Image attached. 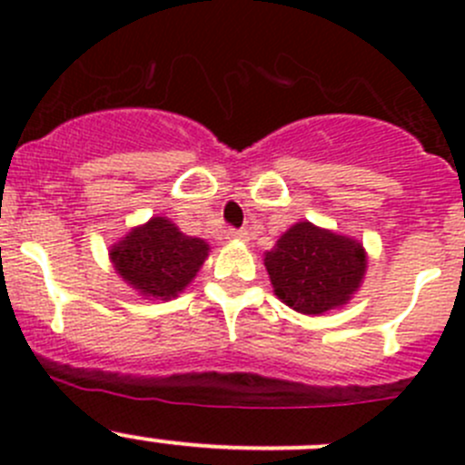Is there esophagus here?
Here are the masks:
<instances>
[{
    "label": "esophagus",
    "mask_w": 465,
    "mask_h": 465,
    "mask_svg": "<svg viewBox=\"0 0 465 465\" xmlns=\"http://www.w3.org/2000/svg\"><path fill=\"white\" fill-rule=\"evenodd\" d=\"M224 236H227L229 241H242V238H247V232L245 229H227Z\"/></svg>",
    "instance_id": "1"
}]
</instances>
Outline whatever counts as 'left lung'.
Returning <instances> with one entry per match:
<instances>
[{"label": "left lung", "mask_w": 465, "mask_h": 465, "mask_svg": "<svg viewBox=\"0 0 465 465\" xmlns=\"http://www.w3.org/2000/svg\"><path fill=\"white\" fill-rule=\"evenodd\" d=\"M274 294L303 315L340 308L358 292L367 272V252L358 241L297 223L265 252Z\"/></svg>", "instance_id": "left-lung-1"}]
</instances>
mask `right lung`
I'll return each instance as SVG.
<instances>
[{
    "mask_svg": "<svg viewBox=\"0 0 465 465\" xmlns=\"http://www.w3.org/2000/svg\"><path fill=\"white\" fill-rule=\"evenodd\" d=\"M209 245L182 233L168 218H150L110 250L114 270L130 288L150 299H175L200 272Z\"/></svg>",
    "mask_w": 465,
    "mask_h": 465,
    "instance_id": "obj_1",
    "label": "right lung"
}]
</instances>
